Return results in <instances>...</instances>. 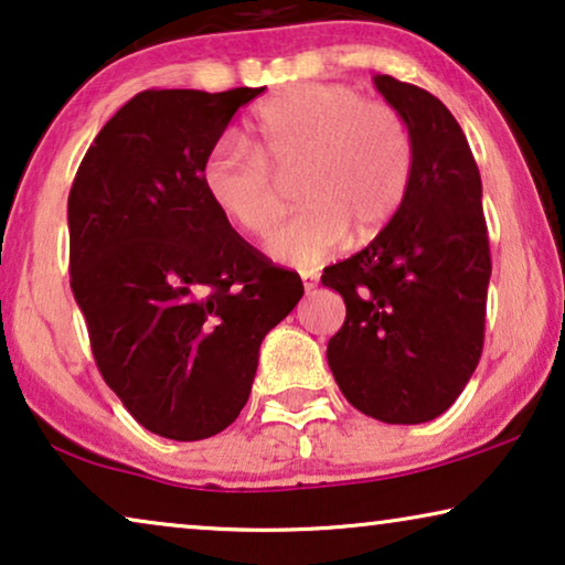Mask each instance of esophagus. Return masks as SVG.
Returning a JSON list of instances; mask_svg holds the SVG:
<instances>
[{
  "mask_svg": "<svg viewBox=\"0 0 565 565\" xmlns=\"http://www.w3.org/2000/svg\"><path fill=\"white\" fill-rule=\"evenodd\" d=\"M300 280H303L306 292L319 288V273H313V269H303V273H300Z\"/></svg>",
  "mask_w": 565,
  "mask_h": 565,
  "instance_id": "34e87169",
  "label": "esophagus"
}]
</instances>
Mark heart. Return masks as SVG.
Segmentation results:
<instances>
[{
  "label": "heart",
  "mask_w": 565,
  "mask_h": 565,
  "mask_svg": "<svg viewBox=\"0 0 565 565\" xmlns=\"http://www.w3.org/2000/svg\"><path fill=\"white\" fill-rule=\"evenodd\" d=\"M257 151L236 134L221 136L203 161L200 184L226 218L249 236H267L285 195L275 174L300 167L298 213L269 238L277 262L313 267L347 242L373 238L396 218L414 169L401 115L365 103L344 84L306 82L277 92L254 113Z\"/></svg>",
  "instance_id": "1"
}]
</instances>
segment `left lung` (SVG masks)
<instances>
[{
  "mask_svg": "<svg viewBox=\"0 0 565 565\" xmlns=\"http://www.w3.org/2000/svg\"><path fill=\"white\" fill-rule=\"evenodd\" d=\"M404 118L414 169L396 218L321 282L344 298L327 360L344 398L385 424L437 419L481 360L491 277L481 174L466 134L435 95L373 76Z\"/></svg>",
  "mask_w": 565,
  "mask_h": 565,
  "instance_id": "1",
  "label": "left lung"
}]
</instances>
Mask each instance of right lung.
Masks as SVG:
<instances>
[{"instance_id": "1", "label": "right lung", "mask_w": 565, "mask_h": 565, "mask_svg": "<svg viewBox=\"0 0 565 565\" xmlns=\"http://www.w3.org/2000/svg\"><path fill=\"white\" fill-rule=\"evenodd\" d=\"M262 92H141L105 122L68 192L72 290L99 373L141 427L177 443L236 419L262 339L303 296L200 184L207 151Z\"/></svg>"}]
</instances>
